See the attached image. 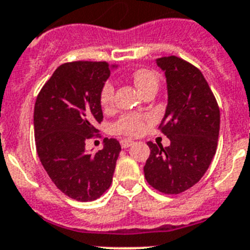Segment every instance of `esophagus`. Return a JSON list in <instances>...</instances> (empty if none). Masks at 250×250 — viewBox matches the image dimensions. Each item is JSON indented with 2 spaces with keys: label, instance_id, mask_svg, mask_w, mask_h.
Here are the masks:
<instances>
[{
  "label": "esophagus",
  "instance_id": "1",
  "mask_svg": "<svg viewBox=\"0 0 250 250\" xmlns=\"http://www.w3.org/2000/svg\"><path fill=\"white\" fill-rule=\"evenodd\" d=\"M133 143L134 142L132 140H122L121 141V146H122V148H127V147L132 146Z\"/></svg>",
  "mask_w": 250,
  "mask_h": 250
}]
</instances>
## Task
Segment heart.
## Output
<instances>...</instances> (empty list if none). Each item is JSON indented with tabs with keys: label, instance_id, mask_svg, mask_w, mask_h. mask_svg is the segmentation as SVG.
<instances>
[{
	"label": "heart",
	"instance_id": "heart-1",
	"mask_svg": "<svg viewBox=\"0 0 250 250\" xmlns=\"http://www.w3.org/2000/svg\"><path fill=\"white\" fill-rule=\"evenodd\" d=\"M134 84L140 89V92H146L149 88H158L157 74L149 69H138L132 75ZM114 84L112 82H105L101 90V104L104 108H109L114 102ZM146 117L137 114V113H128L125 114L113 125V131L116 133L125 134V136H137L145 128Z\"/></svg>",
	"mask_w": 250,
	"mask_h": 250
}]
</instances>
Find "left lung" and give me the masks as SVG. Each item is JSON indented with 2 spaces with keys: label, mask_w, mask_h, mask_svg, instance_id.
<instances>
[{
  "label": "left lung",
  "mask_w": 250,
  "mask_h": 250,
  "mask_svg": "<svg viewBox=\"0 0 250 250\" xmlns=\"http://www.w3.org/2000/svg\"><path fill=\"white\" fill-rule=\"evenodd\" d=\"M165 71L167 107L160 129L170 146L148 142L145 177L160 192L176 195L192 188L209 168L218 147L220 110L201 71L177 56L156 60Z\"/></svg>",
  "instance_id": "left-lung-1"
}]
</instances>
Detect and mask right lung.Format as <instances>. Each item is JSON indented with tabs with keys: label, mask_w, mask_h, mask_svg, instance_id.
I'll return each instance as SVG.
<instances>
[{
	"label": "right lung",
	"mask_w": 250,
	"mask_h": 250,
	"mask_svg": "<svg viewBox=\"0 0 250 250\" xmlns=\"http://www.w3.org/2000/svg\"><path fill=\"white\" fill-rule=\"evenodd\" d=\"M116 65L105 62H65L39 93L34 109L36 151L51 181L78 201H93L109 188L121 145L105 138L95 155L86 140L103 121L101 90Z\"/></svg>",
	"instance_id": "obj_1"
}]
</instances>
